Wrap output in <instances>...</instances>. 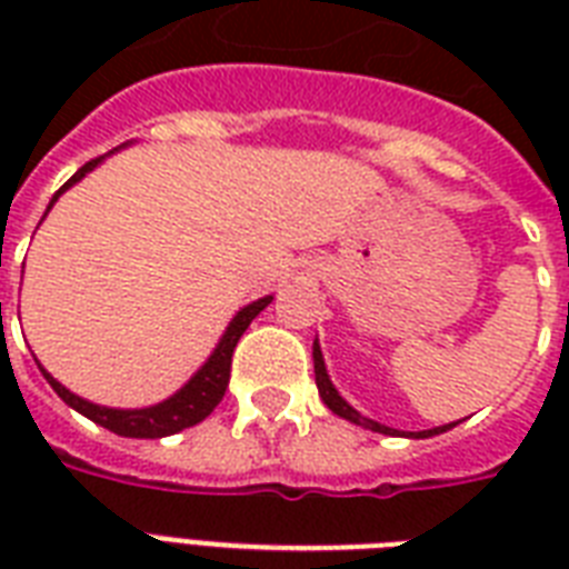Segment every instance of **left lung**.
Instances as JSON below:
<instances>
[{
    "instance_id": "8db88e82",
    "label": "left lung",
    "mask_w": 569,
    "mask_h": 569,
    "mask_svg": "<svg viewBox=\"0 0 569 569\" xmlns=\"http://www.w3.org/2000/svg\"><path fill=\"white\" fill-rule=\"evenodd\" d=\"M312 363H316V387H319V396L321 401L333 410L337 416H342V419H351V422L363 425V428H369V431H378V433H398L392 431V428H387V425L380 422H372V419H366V416H360L355 410V407L348 405L346 398L339 396L337 389H333V383H330L328 378V369H325V360H321V348H319V339H316V346H312ZM455 425V422H451ZM451 425H442V428H433V431H419L413 433V437H433V433H442L449 431Z\"/></svg>"
}]
</instances>
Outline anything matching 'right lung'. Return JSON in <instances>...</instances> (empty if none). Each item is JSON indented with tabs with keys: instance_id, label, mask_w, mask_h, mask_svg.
<instances>
[{
	"instance_id": "add662e5",
	"label": "right lung",
	"mask_w": 569,
	"mask_h": 569,
	"mask_svg": "<svg viewBox=\"0 0 569 569\" xmlns=\"http://www.w3.org/2000/svg\"><path fill=\"white\" fill-rule=\"evenodd\" d=\"M100 159L84 162L82 168H79V171H76L73 177H70V180L56 191L52 203H56L58 194H64L73 182L82 180L84 173L93 171V168L100 164ZM268 303H271V298H259V301H253L250 307H244V310L230 321V328H227L223 339L218 342V348H214V355L206 360L203 369H200V372H197L194 378H191L180 392H177V396H171L168 401H162V405H156V407H144V410H111V407L91 405V401H84V398L73 396L70 389L61 387L52 375L47 372L43 375H47L49 387L56 389L67 405L73 407V410H79L82 416H88L91 422L102 425V428H109V431L120 433V437H138V440L168 437V433H177L182 431V428H191V425L203 422L206 416L212 413L214 407H218V401H221L223 392H227V383H230V366H232L236 342H239L241 333L248 330L250 321L257 319Z\"/></svg>"
}]
</instances>
